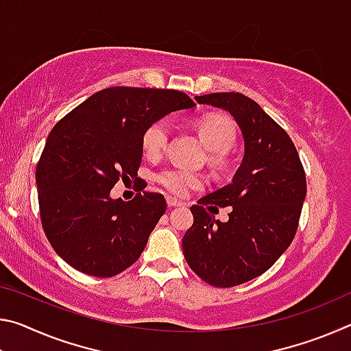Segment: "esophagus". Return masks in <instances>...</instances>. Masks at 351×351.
<instances>
[{
    "mask_svg": "<svg viewBox=\"0 0 351 351\" xmlns=\"http://www.w3.org/2000/svg\"><path fill=\"white\" fill-rule=\"evenodd\" d=\"M181 204H182L181 201H178L176 198L167 197V206H169V207H178V206H181Z\"/></svg>",
    "mask_w": 351,
    "mask_h": 351,
    "instance_id": "obj_1",
    "label": "esophagus"
}]
</instances>
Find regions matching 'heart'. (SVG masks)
<instances>
[{"label":"heart","mask_w":351,"mask_h":351,"mask_svg":"<svg viewBox=\"0 0 351 351\" xmlns=\"http://www.w3.org/2000/svg\"><path fill=\"white\" fill-rule=\"evenodd\" d=\"M198 133L210 150V161L224 165L228 152L237 139V132L230 119L221 114H207L198 121ZM170 139V123L167 119H156L145 127L141 138L142 150L148 158H161ZM156 181L176 197H186L192 190L204 186V178L197 171L184 167H170L156 175Z\"/></svg>","instance_id":"1"}]
</instances>
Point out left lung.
<instances>
[{"mask_svg": "<svg viewBox=\"0 0 351 351\" xmlns=\"http://www.w3.org/2000/svg\"><path fill=\"white\" fill-rule=\"evenodd\" d=\"M229 111L245 139L232 184L190 207L193 224L182 239L192 271L206 283L230 288L268 271L294 240L306 195L305 170L293 141L261 106L240 93L197 97ZM230 206L226 223L211 213Z\"/></svg>", "mask_w": 351, "mask_h": 351, "instance_id": "obj_1", "label": "left lung"}]
</instances>
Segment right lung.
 <instances>
[{"label": "right lung", "instance_id": "obj_1", "mask_svg": "<svg viewBox=\"0 0 351 351\" xmlns=\"http://www.w3.org/2000/svg\"><path fill=\"white\" fill-rule=\"evenodd\" d=\"M195 106L187 94L112 86L56 123L37 164L41 226L51 246L83 274L108 278L141 257L167 209L161 193L111 199L119 180H138L145 127Z\"/></svg>", "mask_w": 351, "mask_h": 351}]
</instances>
